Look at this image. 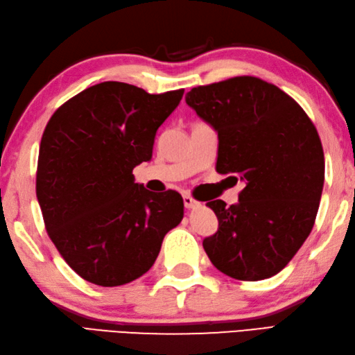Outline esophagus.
Listing matches in <instances>:
<instances>
[{
	"mask_svg": "<svg viewBox=\"0 0 355 355\" xmlns=\"http://www.w3.org/2000/svg\"><path fill=\"white\" fill-rule=\"evenodd\" d=\"M199 202L198 200L193 198V196H190V195H184V205H185V209H195V207L198 205Z\"/></svg>",
	"mask_w": 355,
	"mask_h": 355,
	"instance_id": "1",
	"label": "esophagus"
}]
</instances>
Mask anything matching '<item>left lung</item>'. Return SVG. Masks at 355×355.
Wrapping results in <instances>:
<instances>
[{
  "instance_id": "1",
  "label": "left lung",
  "mask_w": 355,
  "mask_h": 355,
  "mask_svg": "<svg viewBox=\"0 0 355 355\" xmlns=\"http://www.w3.org/2000/svg\"><path fill=\"white\" fill-rule=\"evenodd\" d=\"M185 102L218 132L216 171L245 184L238 204L207 202L219 225L202 241L205 253L241 282L277 275L309 236L322 199L315 125L278 86L252 76L196 86Z\"/></svg>"
}]
</instances>
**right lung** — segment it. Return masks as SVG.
I'll return each mask as SVG.
<instances>
[{
	"mask_svg": "<svg viewBox=\"0 0 355 355\" xmlns=\"http://www.w3.org/2000/svg\"><path fill=\"white\" fill-rule=\"evenodd\" d=\"M182 96L184 89L148 94L103 82L64 102L46 125L37 199L53 245L86 282H135L182 220L178 191L153 195L132 176L136 165L151 159L156 131Z\"/></svg>",
	"mask_w": 355,
	"mask_h": 355,
	"instance_id": "obj_1",
	"label": "right lung"
}]
</instances>
